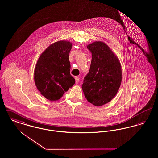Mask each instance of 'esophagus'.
I'll use <instances>...</instances> for the list:
<instances>
[{"label":"esophagus","mask_w":158,"mask_h":158,"mask_svg":"<svg viewBox=\"0 0 158 158\" xmlns=\"http://www.w3.org/2000/svg\"><path fill=\"white\" fill-rule=\"evenodd\" d=\"M75 79L76 83L77 84V83H79V77H75Z\"/></svg>","instance_id":"obj_1"}]
</instances>
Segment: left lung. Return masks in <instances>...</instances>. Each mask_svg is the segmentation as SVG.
I'll return each mask as SVG.
<instances>
[{"label":"left lung","instance_id":"8db88e82","mask_svg":"<svg viewBox=\"0 0 158 158\" xmlns=\"http://www.w3.org/2000/svg\"><path fill=\"white\" fill-rule=\"evenodd\" d=\"M87 48L92 53V61L82 88L87 100L100 106L111 101L118 91L122 79L120 62L102 41L93 42Z\"/></svg>","mask_w":158,"mask_h":158}]
</instances>
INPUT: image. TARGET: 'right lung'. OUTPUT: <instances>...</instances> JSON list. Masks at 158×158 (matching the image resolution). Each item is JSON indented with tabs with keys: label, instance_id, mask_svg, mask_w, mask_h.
Returning <instances> with one entry per match:
<instances>
[{
	"label": "right lung",
	"instance_id": "right-lung-1",
	"mask_svg": "<svg viewBox=\"0 0 158 158\" xmlns=\"http://www.w3.org/2000/svg\"><path fill=\"white\" fill-rule=\"evenodd\" d=\"M72 43L60 40L41 53L34 69V82L41 94L50 101H58L72 88L75 80L70 73L69 59Z\"/></svg>",
	"mask_w": 158,
	"mask_h": 158
}]
</instances>
